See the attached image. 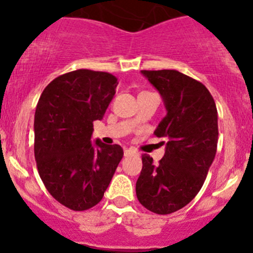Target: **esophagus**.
Wrapping results in <instances>:
<instances>
[{
	"label": "esophagus",
	"instance_id": "1",
	"mask_svg": "<svg viewBox=\"0 0 253 253\" xmlns=\"http://www.w3.org/2000/svg\"><path fill=\"white\" fill-rule=\"evenodd\" d=\"M137 153V152L134 151V149H131V148H125L124 149V156H126V157H128V156H133V154H135Z\"/></svg>",
	"mask_w": 253,
	"mask_h": 253
}]
</instances>
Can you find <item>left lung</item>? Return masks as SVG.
Segmentation results:
<instances>
[{
	"instance_id": "1",
	"label": "left lung",
	"mask_w": 253,
	"mask_h": 253,
	"mask_svg": "<svg viewBox=\"0 0 253 253\" xmlns=\"http://www.w3.org/2000/svg\"><path fill=\"white\" fill-rule=\"evenodd\" d=\"M162 96L167 115L154 134L166 138V152L156 165L142 156L135 185L140 204L156 214H171L200 191L218 144V111L202 82L175 71H142Z\"/></svg>"
}]
</instances>
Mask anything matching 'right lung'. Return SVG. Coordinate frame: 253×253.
Returning a JSON list of instances; mask_svg holds the SVG:
<instances>
[{"instance_id":"obj_1","label":"right lung","mask_w":253,"mask_h":253,"mask_svg":"<svg viewBox=\"0 0 253 253\" xmlns=\"http://www.w3.org/2000/svg\"><path fill=\"white\" fill-rule=\"evenodd\" d=\"M118 78L77 69L44 88L34 118V154L43 184L64 207L82 211L101 202L123 158L118 144L91 142L115 95Z\"/></svg>"}]
</instances>
